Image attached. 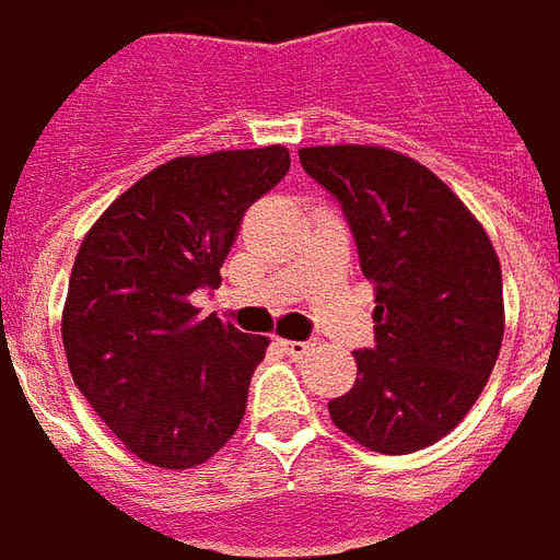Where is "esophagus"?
Segmentation results:
<instances>
[{"label": "esophagus", "instance_id": "1", "mask_svg": "<svg viewBox=\"0 0 560 560\" xmlns=\"http://www.w3.org/2000/svg\"><path fill=\"white\" fill-rule=\"evenodd\" d=\"M281 345H284V351L291 353V357H296V360L315 348V341H281Z\"/></svg>", "mask_w": 560, "mask_h": 560}]
</instances>
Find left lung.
Segmentation results:
<instances>
[{"instance_id": "1", "label": "left lung", "mask_w": 560, "mask_h": 560, "mask_svg": "<svg viewBox=\"0 0 560 560\" xmlns=\"http://www.w3.org/2000/svg\"><path fill=\"white\" fill-rule=\"evenodd\" d=\"M336 197L375 281V348L329 417L369 450L405 456L465 420L504 339L501 264L468 207L429 167L381 147L300 149Z\"/></svg>"}]
</instances>
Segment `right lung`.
Instances as JSON below:
<instances>
[{
	"label": "right lung",
	"instance_id": "1",
	"mask_svg": "<svg viewBox=\"0 0 560 560\" xmlns=\"http://www.w3.org/2000/svg\"><path fill=\"white\" fill-rule=\"evenodd\" d=\"M284 147L185 155L119 195L80 245L62 345L110 432L159 468H195L231 441L269 341L200 317L245 209L284 179Z\"/></svg>",
	"mask_w": 560,
	"mask_h": 560
}]
</instances>
